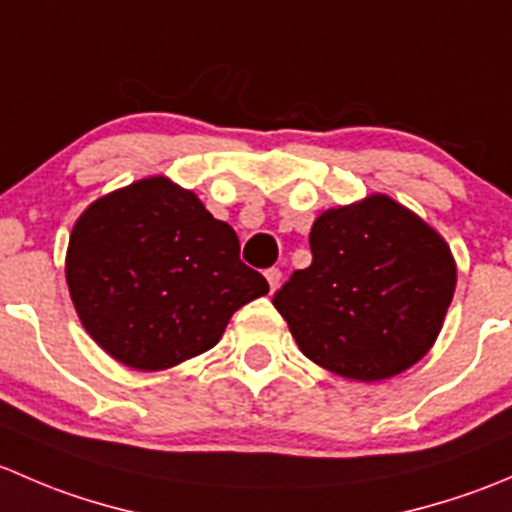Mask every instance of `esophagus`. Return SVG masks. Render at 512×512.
Masks as SVG:
<instances>
[{
	"label": "esophagus",
	"mask_w": 512,
	"mask_h": 512,
	"mask_svg": "<svg viewBox=\"0 0 512 512\" xmlns=\"http://www.w3.org/2000/svg\"><path fill=\"white\" fill-rule=\"evenodd\" d=\"M265 277H267V282H270V289L275 292V289L280 287V282H282V272L277 270V267H270V270L265 272Z\"/></svg>",
	"instance_id": "esophagus-1"
}]
</instances>
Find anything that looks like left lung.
<instances>
[{
	"instance_id": "obj_1",
	"label": "left lung",
	"mask_w": 512,
	"mask_h": 512,
	"mask_svg": "<svg viewBox=\"0 0 512 512\" xmlns=\"http://www.w3.org/2000/svg\"><path fill=\"white\" fill-rule=\"evenodd\" d=\"M312 265L272 304L304 356L354 381H381L431 349L456 289L451 250L386 195L327 210L309 232Z\"/></svg>"
}]
</instances>
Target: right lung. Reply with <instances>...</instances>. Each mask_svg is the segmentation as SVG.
Returning <instances> with one entry per match:
<instances>
[{
  "mask_svg": "<svg viewBox=\"0 0 512 512\" xmlns=\"http://www.w3.org/2000/svg\"><path fill=\"white\" fill-rule=\"evenodd\" d=\"M66 282L98 347L141 371L213 349L232 314L270 292L240 260L235 230L165 178L138 180L81 215Z\"/></svg>",
  "mask_w": 512,
  "mask_h": 512,
  "instance_id": "add662e5",
  "label": "right lung"
}]
</instances>
